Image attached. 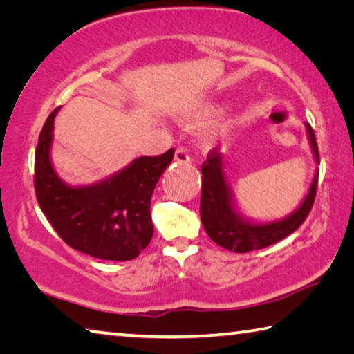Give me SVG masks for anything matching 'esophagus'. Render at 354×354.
Listing matches in <instances>:
<instances>
[{
  "instance_id": "esophagus-1",
  "label": "esophagus",
  "mask_w": 354,
  "mask_h": 354,
  "mask_svg": "<svg viewBox=\"0 0 354 354\" xmlns=\"http://www.w3.org/2000/svg\"><path fill=\"white\" fill-rule=\"evenodd\" d=\"M175 160L178 164H189L190 158L184 148H178L175 151Z\"/></svg>"
}]
</instances>
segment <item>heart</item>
Wrapping results in <instances>:
<instances>
[{"instance_id": "1", "label": "heart", "mask_w": 354, "mask_h": 354, "mask_svg": "<svg viewBox=\"0 0 354 354\" xmlns=\"http://www.w3.org/2000/svg\"><path fill=\"white\" fill-rule=\"evenodd\" d=\"M206 112H209V111H206ZM230 127H231V122H227V120H221V122L212 124V127L207 129V134H206L207 139L209 140L220 139L221 136H225L227 133Z\"/></svg>"}]
</instances>
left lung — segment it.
I'll use <instances>...</instances> for the list:
<instances>
[{"label":"left lung","mask_w":354,"mask_h":354,"mask_svg":"<svg viewBox=\"0 0 354 354\" xmlns=\"http://www.w3.org/2000/svg\"><path fill=\"white\" fill-rule=\"evenodd\" d=\"M304 128H306L308 142L315 164H320L314 131L309 123H304ZM225 164L223 156L214 148L201 167V223L205 226L207 236L220 247L234 251V253H247V251L266 248L292 234L308 217L310 207L314 205L319 169H315L306 195L297 209H293L283 218L261 221L250 218L239 211L236 196L227 183Z\"/></svg>","instance_id":"left-lung-1"}]
</instances>
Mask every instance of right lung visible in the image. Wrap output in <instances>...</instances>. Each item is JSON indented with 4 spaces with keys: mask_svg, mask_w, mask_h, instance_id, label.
Instances as JSON below:
<instances>
[{
    "mask_svg": "<svg viewBox=\"0 0 354 354\" xmlns=\"http://www.w3.org/2000/svg\"><path fill=\"white\" fill-rule=\"evenodd\" d=\"M59 109L46 118L35 148L34 185L40 209L71 248L104 261L136 259L153 237L151 195L175 149L154 158L140 156L97 183L71 185L57 175L51 159Z\"/></svg>",
    "mask_w": 354,
    "mask_h": 354,
    "instance_id": "obj_1",
    "label": "right lung"
}]
</instances>
